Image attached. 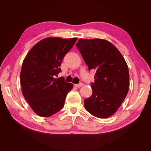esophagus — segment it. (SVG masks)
<instances>
[{"mask_svg":"<svg viewBox=\"0 0 151 151\" xmlns=\"http://www.w3.org/2000/svg\"><path fill=\"white\" fill-rule=\"evenodd\" d=\"M83 86V83H79V84H76V86L77 87V88H80V87Z\"/></svg>","mask_w":151,"mask_h":151,"instance_id":"34e87169","label":"esophagus"}]
</instances>
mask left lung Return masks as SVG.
<instances>
[{"mask_svg": "<svg viewBox=\"0 0 151 151\" xmlns=\"http://www.w3.org/2000/svg\"><path fill=\"white\" fill-rule=\"evenodd\" d=\"M89 70H96L93 94L84 99V107L91 115L106 118L115 113L129 88L127 63L118 50L108 41L79 39L76 43Z\"/></svg>", "mask_w": 151, "mask_h": 151, "instance_id": "1", "label": "left lung"}]
</instances>
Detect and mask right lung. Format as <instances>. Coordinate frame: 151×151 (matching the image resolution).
Here are the masks:
<instances>
[{"label": "right lung", "mask_w": 151, "mask_h": 151, "mask_svg": "<svg viewBox=\"0 0 151 151\" xmlns=\"http://www.w3.org/2000/svg\"><path fill=\"white\" fill-rule=\"evenodd\" d=\"M77 40L43 39L30 50L24 58L20 74L22 92L39 116H51L64 106L73 84L66 83L63 77H55L62 71L60 67L63 57Z\"/></svg>", "instance_id": "add662e5"}]
</instances>
